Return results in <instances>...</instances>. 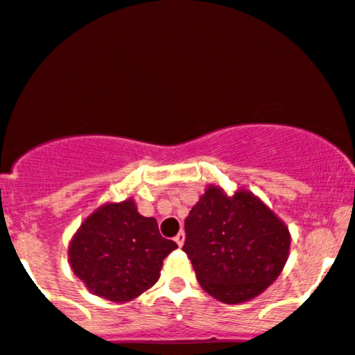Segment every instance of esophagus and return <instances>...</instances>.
Instances as JSON below:
<instances>
[{"mask_svg":"<svg viewBox=\"0 0 355 355\" xmlns=\"http://www.w3.org/2000/svg\"><path fill=\"white\" fill-rule=\"evenodd\" d=\"M184 241H185V232L180 231L177 236H175V243H177L178 246H184Z\"/></svg>","mask_w":355,"mask_h":355,"instance_id":"esophagus-1","label":"esophagus"}]
</instances>
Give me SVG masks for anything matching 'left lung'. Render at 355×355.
<instances>
[{
    "mask_svg": "<svg viewBox=\"0 0 355 355\" xmlns=\"http://www.w3.org/2000/svg\"><path fill=\"white\" fill-rule=\"evenodd\" d=\"M182 249L200 286L236 305L258 297L278 278L290 252V232L251 192L227 197L219 187H209L185 219Z\"/></svg>",
    "mask_w": 355,
    "mask_h": 355,
    "instance_id": "1",
    "label": "left lung"
}]
</instances>
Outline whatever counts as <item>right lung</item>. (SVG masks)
<instances>
[{
  "mask_svg": "<svg viewBox=\"0 0 355 355\" xmlns=\"http://www.w3.org/2000/svg\"><path fill=\"white\" fill-rule=\"evenodd\" d=\"M155 217H143L133 200L106 204L87 217L69 248L72 271L101 298L130 302L159 278L163 259L177 249Z\"/></svg>",
  "mask_w": 355,
  "mask_h": 355,
  "instance_id": "1",
  "label": "right lung"
}]
</instances>
